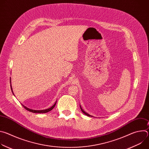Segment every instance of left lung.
Here are the masks:
<instances>
[{
	"mask_svg": "<svg viewBox=\"0 0 149 149\" xmlns=\"http://www.w3.org/2000/svg\"><path fill=\"white\" fill-rule=\"evenodd\" d=\"M80 109H81V111H82V112L84 114H86V116H88V117H93V116H91V115H90V114H88V113H87L86 112H85L83 110H82V109L81 108V106L80 105Z\"/></svg>",
	"mask_w": 149,
	"mask_h": 149,
	"instance_id": "left-lung-1",
	"label": "left lung"
}]
</instances>
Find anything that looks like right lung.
<instances>
[{
  "label": "right lung",
  "instance_id": "right-lung-1",
  "mask_svg": "<svg viewBox=\"0 0 149 149\" xmlns=\"http://www.w3.org/2000/svg\"><path fill=\"white\" fill-rule=\"evenodd\" d=\"M10 88H11V90H12V91L13 94L14 95V94H13V90H12V84H11V78H10ZM56 102H55V104L52 106V107H51L50 108H48V109H45V110H35L30 109H29V108L26 107V106H25V105H23V104H22V106H23V107H24L26 110H27L28 111H30V112H32V113H48V112H49V111H51V110H52L55 107V105H56Z\"/></svg>",
  "mask_w": 149,
  "mask_h": 149
}]
</instances>
